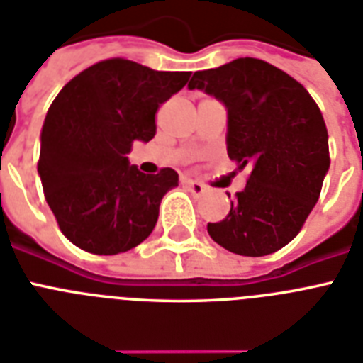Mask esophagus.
Segmentation results:
<instances>
[{
  "label": "esophagus",
  "mask_w": 363,
  "mask_h": 363,
  "mask_svg": "<svg viewBox=\"0 0 363 363\" xmlns=\"http://www.w3.org/2000/svg\"><path fill=\"white\" fill-rule=\"evenodd\" d=\"M182 184H184V186H186L188 190L194 194V196H201L203 191L207 190V188H205V184H201L199 181H191V179H184V181H182Z\"/></svg>",
  "instance_id": "obj_1"
}]
</instances>
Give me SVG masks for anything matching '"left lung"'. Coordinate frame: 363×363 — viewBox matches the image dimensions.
I'll return each instance as SVG.
<instances>
[{
	"label": "left lung",
	"instance_id": "left-lung-1",
	"mask_svg": "<svg viewBox=\"0 0 363 363\" xmlns=\"http://www.w3.org/2000/svg\"><path fill=\"white\" fill-rule=\"evenodd\" d=\"M188 87L225 104L229 158L252 169L228 216L207 225L208 235L237 255L278 252L313 211L330 167L319 106L304 85L255 57L197 70Z\"/></svg>",
	"mask_w": 363,
	"mask_h": 363
}]
</instances>
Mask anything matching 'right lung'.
<instances>
[{"mask_svg":"<svg viewBox=\"0 0 363 363\" xmlns=\"http://www.w3.org/2000/svg\"><path fill=\"white\" fill-rule=\"evenodd\" d=\"M188 78L113 57L59 91L44 119L37 167L59 229L74 246L115 255L151 235L179 175L172 167L145 175L126 155L135 140L155 138L156 111Z\"/></svg>","mask_w":363,"mask_h":363,"instance_id":"obj_1","label":"right lung"}]
</instances>
